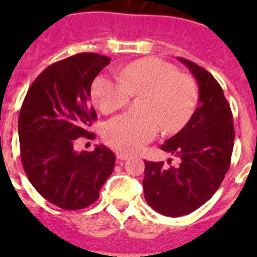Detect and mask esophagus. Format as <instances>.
Here are the masks:
<instances>
[{
	"instance_id": "obj_1",
	"label": "esophagus",
	"mask_w": 257,
	"mask_h": 257,
	"mask_svg": "<svg viewBox=\"0 0 257 257\" xmlns=\"http://www.w3.org/2000/svg\"><path fill=\"white\" fill-rule=\"evenodd\" d=\"M128 157H130L128 154L122 153V152H118V153H117V158H118V160H121V161H126Z\"/></svg>"
}]
</instances>
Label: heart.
<instances>
[{"instance_id": "1", "label": "heart", "mask_w": 257, "mask_h": 257, "mask_svg": "<svg viewBox=\"0 0 257 257\" xmlns=\"http://www.w3.org/2000/svg\"><path fill=\"white\" fill-rule=\"evenodd\" d=\"M121 77L99 76L91 87L95 104L105 114L123 108L133 95L147 96L142 106L145 115H117L104 127V139L118 151L139 152L158 135L160 124L166 133H176L196 108L194 82L167 61L156 58L134 61L122 69Z\"/></svg>"}]
</instances>
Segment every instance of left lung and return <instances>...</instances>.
<instances>
[{"label": "left lung", "instance_id": "8db88e82", "mask_svg": "<svg viewBox=\"0 0 257 257\" xmlns=\"http://www.w3.org/2000/svg\"><path fill=\"white\" fill-rule=\"evenodd\" d=\"M179 60L198 82V106L188 123L161 145L162 151L178 157L180 165L167 167L145 161L143 180L145 201L170 217L196 211L215 194L230 166L235 138L230 105L219 82L196 63Z\"/></svg>", "mask_w": 257, "mask_h": 257}]
</instances>
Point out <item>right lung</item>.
I'll return each instance as SVG.
<instances>
[{"instance_id": "add662e5", "label": "right lung", "mask_w": 257, "mask_h": 257, "mask_svg": "<svg viewBox=\"0 0 257 257\" xmlns=\"http://www.w3.org/2000/svg\"><path fill=\"white\" fill-rule=\"evenodd\" d=\"M109 63L95 52L56 61L33 81L20 109L23 169L41 196L63 210L92 205L114 170V153L104 145L81 153L73 148L79 138H95L87 130L97 118L91 85Z\"/></svg>"}]
</instances>
